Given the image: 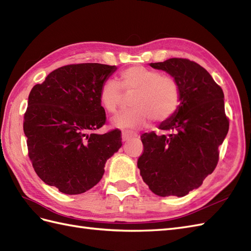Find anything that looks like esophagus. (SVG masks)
Segmentation results:
<instances>
[{
	"mask_svg": "<svg viewBox=\"0 0 251 251\" xmlns=\"http://www.w3.org/2000/svg\"><path fill=\"white\" fill-rule=\"evenodd\" d=\"M136 136V134L134 133H132V132H129V131H123L122 132V141H127V140H129L130 138H132V137H134Z\"/></svg>",
	"mask_w": 251,
	"mask_h": 251,
	"instance_id": "esophagus-1",
	"label": "esophagus"
}]
</instances>
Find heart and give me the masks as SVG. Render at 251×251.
Wrapping results in <instances>:
<instances>
[{
    "label": "heart",
    "instance_id": "heart-1",
    "mask_svg": "<svg viewBox=\"0 0 251 251\" xmlns=\"http://www.w3.org/2000/svg\"><path fill=\"white\" fill-rule=\"evenodd\" d=\"M120 83L109 79L100 90V101L108 113H115L123 100V92L136 94L132 110L121 113L112 120V126L120 129H138L149 124L151 118L156 122L171 119L179 109L181 91L177 80L170 75L142 66L124 70Z\"/></svg>",
    "mask_w": 251,
    "mask_h": 251
}]
</instances>
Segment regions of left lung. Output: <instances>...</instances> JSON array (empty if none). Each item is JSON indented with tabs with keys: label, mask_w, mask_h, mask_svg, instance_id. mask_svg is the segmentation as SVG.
Instances as JSON below:
<instances>
[{
	"label": "left lung",
	"mask_w": 251,
	"mask_h": 251,
	"mask_svg": "<svg viewBox=\"0 0 251 251\" xmlns=\"http://www.w3.org/2000/svg\"><path fill=\"white\" fill-rule=\"evenodd\" d=\"M177 80L181 102L177 112L159 125L165 131L141 136L144 152L138 160L143 181L159 196L182 197L202 184L218 161V147L229 129L224 92L198 63L171 58L150 63Z\"/></svg>",
	"instance_id": "obj_1"
}]
</instances>
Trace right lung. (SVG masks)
<instances>
[{"instance_id": "add662e5", "label": "right lung", "mask_w": 251, "mask_h": 251, "mask_svg": "<svg viewBox=\"0 0 251 251\" xmlns=\"http://www.w3.org/2000/svg\"><path fill=\"white\" fill-rule=\"evenodd\" d=\"M117 69L100 63L64 66L28 95L23 124L28 156L41 180L63 194H81L99 183L106 161L122 146L120 130L93 132L106 121L100 87Z\"/></svg>"}]
</instances>
